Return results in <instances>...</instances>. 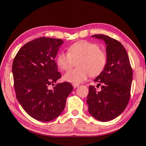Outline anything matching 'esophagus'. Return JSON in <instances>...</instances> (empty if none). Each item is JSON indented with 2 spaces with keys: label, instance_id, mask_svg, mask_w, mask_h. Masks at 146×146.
Instances as JSON below:
<instances>
[{
  "label": "esophagus",
  "instance_id": "obj_1",
  "mask_svg": "<svg viewBox=\"0 0 146 146\" xmlns=\"http://www.w3.org/2000/svg\"><path fill=\"white\" fill-rule=\"evenodd\" d=\"M79 85L77 84H73V88H77V87H79Z\"/></svg>",
  "mask_w": 146,
  "mask_h": 146
}]
</instances>
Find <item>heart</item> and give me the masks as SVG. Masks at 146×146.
I'll list each match as a JSON object with an SVG mask.
<instances>
[{
	"label": "heart",
	"mask_w": 146,
	"mask_h": 146,
	"mask_svg": "<svg viewBox=\"0 0 146 146\" xmlns=\"http://www.w3.org/2000/svg\"><path fill=\"white\" fill-rule=\"evenodd\" d=\"M57 64L60 69L68 71L75 64L77 69L68 71L64 79L79 84L89 77L98 76L106 65L107 55L104 49L95 42L82 40L73 44L68 48V53L60 52L56 57Z\"/></svg>",
	"instance_id": "heart-1"
}]
</instances>
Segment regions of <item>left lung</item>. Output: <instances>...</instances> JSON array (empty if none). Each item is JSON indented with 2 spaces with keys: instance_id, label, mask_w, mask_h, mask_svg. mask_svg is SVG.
Here are the masks:
<instances>
[{
  "instance_id": "1",
  "label": "left lung",
  "mask_w": 146,
  "mask_h": 146,
  "mask_svg": "<svg viewBox=\"0 0 146 146\" xmlns=\"http://www.w3.org/2000/svg\"><path fill=\"white\" fill-rule=\"evenodd\" d=\"M92 37L105 42L107 61L104 71L94 80L98 83L97 88L101 86V91L90 86L87 104L92 117L104 122L115 119L126 108L130 98L132 68L126 50L119 41L104 34Z\"/></svg>"
}]
</instances>
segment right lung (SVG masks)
Segmentation results:
<instances>
[{"label": "right lung", "instance_id": "add662e5", "mask_svg": "<svg viewBox=\"0 0 146 146\" xmlns=\"http://www.w3.org/2000/svg\"><path fill=\"white\" fill-rule=\"evenodd\" d=\"M62 44L61 39L36 38L22 46L13 62L17 99L25 111L38 121L48 122L58 117L73 90L69 82L48 89L61 77L54 59Z\"/></svg>", "mask_w": 146, "mask_h": 146}]
</instances>
